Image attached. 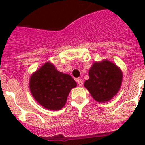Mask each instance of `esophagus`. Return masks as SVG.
<instances>
[{
    "label": "esophagus",
    "mask_w": 145,
    "mask_h": 145,
    "mask_svg": "<svg viewBox=\"0 0 145 145\" xmlns=\"http://www.w3.org/2000/svg\"><path fill=\"white\" fill-rule=\"evenodd\" d=\"M77 84H78V85H79L80 86H83V84H84V81H83V80L80 79V78H77Z\"/></svg>",
    "instance_id": "34e87169"
}]
</instances>
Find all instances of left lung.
<instances>
[{
    "label": "left lung",
    "instance_id": "left-lung-1",
    "mask_svg": "<svg viewBox=\"0 0 145 145\" xmlns=\"http://www.w3.org/2000/svg\"><path fill=\"white\" fill-rule=\"evenodd\" d=\"M89 76L84 86L99 102L108 101L115 96L123 80L120 68L108 60L95 62L89 71Z\"/></svg>",
    "mask_w": 145,
    "mask_h": 145
}]
</instances>
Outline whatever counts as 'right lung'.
Listing matches in <instances>:
<instances>
[{"label": "right lung", "mask_w": 145, "mask_h": 145, "mask_svg": "<svg viewBox=\"0 0 145 145\" xmlns=\"http://www.w3.org/2000/svg\"><path fill=\"white\" fill-rule=\"evenodd\" d=\"M76 86L77 83L70 75L57 71L49 61L31 76L29 81L35 100L44 108L53 110L63 108L70 91Z\"/></svg>", "instance_id": "right-lung-1"}]
</instances>
